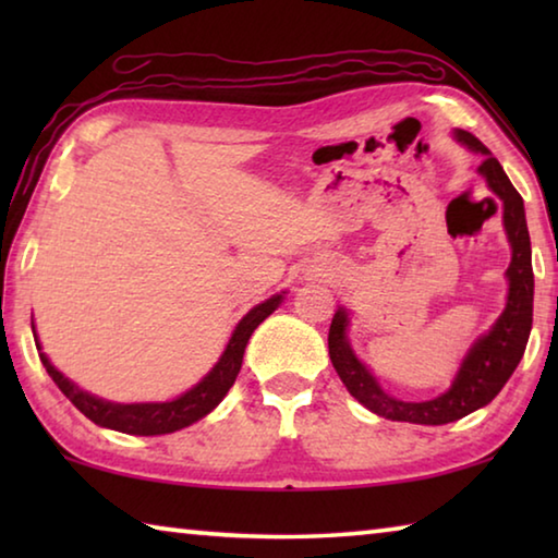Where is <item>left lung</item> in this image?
<instances>
[{
  "mask_svg": "<svg viewBox=\"0 0 558 558\" xmlns=\"http://www.w3.org/2000/svg\"><path fill=\"white\" fill-rule=\"evenodd\" d=\"M452 137L470 153L483 155V165L477 174L485 179L489 192L502 204V226L512 248V260L505 272L507 278V302L502 315L495 325L480 335L462 356L458 374L446 391L433 396L428 401H401L386 393L379 379L372 374L362 359L356 356L349 342V310L339 307L332 325H329V359L354 399L366 405L372 413L384 415L389 421L418 423V426H442L483 409L502 391L509 376L514 374L517 364L522 362L529 332H532V310H534V270H532V243H529L524 202L517 189L509 182L502 165L493 153L480 143L475 135L465 130H452Z\"/></svg>",
  "mask_w": 558,
  "mask_h": 558,
  "instance_id": "8db88e82",
  "label": "left lung"
}]
</instances>
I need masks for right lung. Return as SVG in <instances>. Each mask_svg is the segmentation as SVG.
I'll list each match as a JSON object with an SVG mask.
<instances>
[{"mask_svg":"<svg viewBox=\"0 0 558 558\" xmlns=\"http://www.w3.org/2000/svg\"><path fill=\"white\" fill-rule=\"evenodd\" d=\"M282 300H286V290L278 292V295H270L268 300H263L260 305L251 307L248 313L241 317V323L235 325V329L229 337V344H226V349L219 356V362H216L211 369L206 372V376H202V379L192 386V389L179 393L172 401L118 403V401L98 399L96 393L83 391L78 384H73L69 376H63L59 369H56L51 359L41 352V342H39V335H36L34 323H32V329H34V342H36V349H39V356H41V364L46 366V372H49L53 384L63 391L65 399L86 415V418H90L100 428L120 430V433H128V436H165V433L182 430L186 426H192V423L202 421L204 415H209L216 405L223 401V396L229 393L235 376L241 372L243 352L251 335L256 332V327L263 323V319L276 313Z\"/></svg>","mask_w":558,"mask_h":558,"instance_id":"right-lung-1","label":"right lung"}]
</instances>
